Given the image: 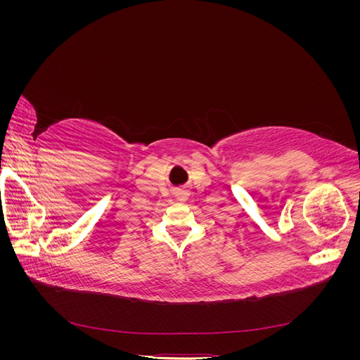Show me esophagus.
Returning a JSON list of instances; mask_svg holds the SVG:
<instances>
[{"mask_svg":"<svg viewBox=\"0 0 360 360\" xmlns=\"http://www.w3.org/2000/svg\"><path fill=\"white\" fill-rule=\"evenodd\" d=\"M176 198H177V200H180V201H186V200H188V195H186V192L181 191V192H177Z\"/></svg>","mask_w":360,"mask_h":360,"instance_id":"1","label":"esophagus"}]
</instances>
